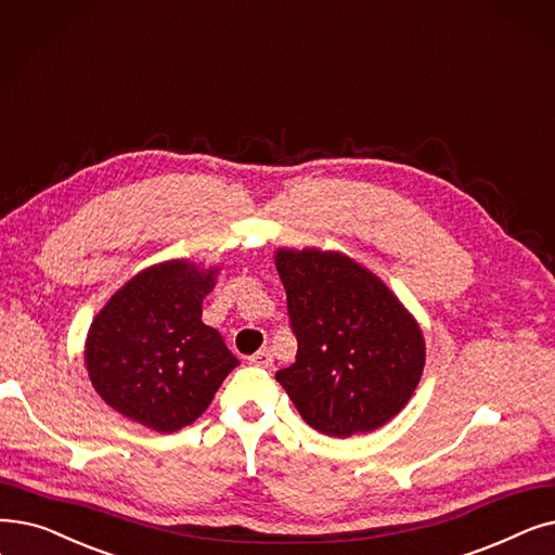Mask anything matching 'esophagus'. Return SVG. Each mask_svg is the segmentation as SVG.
Masks as SVG:
<instances>
[{
    "label": "esophagus",
    "instance_id": "obj_1",
    "mask_svg": "<svg viewBox=\"0 0 555 555\" xmlns=\"http://www.w3.org/2000/svg\"><path fill=\"white\" fill-rule=\"evenodd\" d=\"M249 363L256 365V367H272L274 356H272L270 349H260V351H256V353L249 358Z\"/></svg>",
    "mask_w": 555,
    "mask_h": 555
}]
</instances>
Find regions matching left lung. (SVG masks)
Returning a JSON list of instances; mask_svg holds the SVG:
<instances>
[{
  "label": "left lung",
  "mask_w": 555,
  "mask_h": 555,
  "mask_svg": "<svg viewBox=\"0 0 555 555\" xmlns=\"http://www.w3.org/2000/svg\"><path fill=\"white\" fill-rule=\"evenodd\" d=\"M276 270L297 360L276 372L304 422L331 438L372 433L420 385L426 343L417 320L372 270L343 251L279 247Z\"/></svg>",
  "instance_id": "obj_1"
}]
</instances>
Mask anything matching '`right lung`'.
<instances>
[{"label":"right lung","mask_w":555,"mask_h":555,"mask_svg":"<svg viewBox=\"0 0 555 555\" xmlns=\"http://www.w3.org/2000/svg\"><path fill=\"white\" fill-rule=\"evenodd\" d=\"M220 268L175 258L131 276L94 315L86 370L98 395L131 422L175 433L195 422L240 360L202 322Z\"/></svg>","instance_id":"add662e5"}]
</instances>
